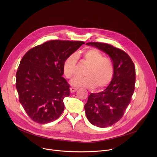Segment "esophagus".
I'll return each mask as SVG.
<instances>
[{
    "label": "esophagus",
    "instance_id": "esophagus-1",
    "mask_svg": "<svg viewBox=\"0 0 157 157\" xmlns=\"http://www.w3.org/2000/svg\"><path fill=\"white\" fill-rule=\"evenodd\" d=\"M78 87H70V91L71 93H75L78 90Z\"/></svg>",
    "mask_w": 157,
    "mask_h": 157
}]
</instances>
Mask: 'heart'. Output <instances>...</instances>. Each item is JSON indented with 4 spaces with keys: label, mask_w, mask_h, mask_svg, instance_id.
Returning <instances> with one entry per match:
<instances>
[{
    "label": "heart",
    "mask_w": 157,
    "mask_h": 157,
    "mask_svg": "<svg viewBox=\"0 0 157 157\" xmlns=\"http://www.w3.org/2000/svg\"><path fill=\"white\" fill-rule=\"evenodd\" d=\"M78 56L81 57V61L88 64L84 71L85 76L76 77L71 84L76 86H82L97 89L107 86L113 80L114 68L113 62L107 57H103L102 53L96 48H90L78 53ZM77 64V56L71 54L64 59L63 64V72L67 79H71L75 75Z\"/></svg>",
    "instance_id": "obj_1"
}]
</instances>
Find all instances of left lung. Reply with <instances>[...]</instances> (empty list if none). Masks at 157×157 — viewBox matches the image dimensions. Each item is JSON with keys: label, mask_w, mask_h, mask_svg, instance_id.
<instances>
[{"label": "left lung", "mask_w": 157, "mask_h": 157, "mask_svg": "<svg viewBox=\"0 0 157 157\" xmlns=\"http://www.w3.org/2000/svg\"><path fill=\"white\" fill-rule=\"evenodd\" d=\"M87 45L97 47L110 57L114 74L104 91L91 93L84 105L86 115L92 124L107 127L123 117L135 89L136 68L128 55L110 44L89 42Z\"/></svg>", "instance_id": "obj_1"}]
</instances>
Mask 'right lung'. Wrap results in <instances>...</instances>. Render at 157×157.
Segmentation results:
<instances>
[{
    "mask_svg": "<svg viewBox=\"0 0 157 157\" xmlns=\"http://www.w3.org/2000/svg\"><path fill=\"white\" fill-rule=\"evenodd\" d=\"M84 43L50 40L31 48L21 58L16 88L19 101L32 121L47 124L61 115L63 99L70 96V87L61 76L63 62Z\"/></svg>",
    "mask_w": 157,
    "mask_h": 157,
    "instance_id": "obj_1",
    "label": "right lung"
}]
</instances>
